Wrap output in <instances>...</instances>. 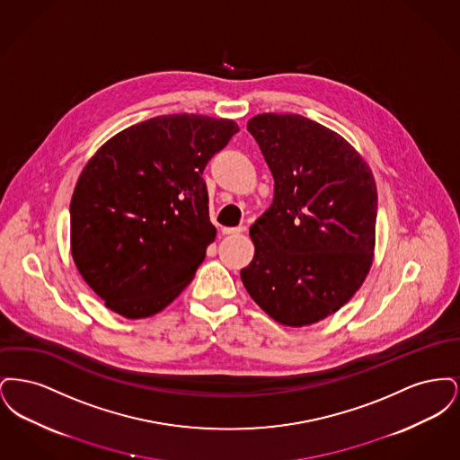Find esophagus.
Masks as SVG:
<instances>
[{"mask_svg":"<svg viewBox=\"0 0 460 460\" xmlns=\"http://www.w3.org/2000/svg\"><path fill=\"white\" fill-rule=\"evenodd\" d=\"M243 233H246V227H244V226H240V227H224V229H222V234H226V236L243 234Z\"/></svg>","mask_w":460,"mask_h":460,"instance_id":"34e87169","label":"esophagus"}]
</instances>
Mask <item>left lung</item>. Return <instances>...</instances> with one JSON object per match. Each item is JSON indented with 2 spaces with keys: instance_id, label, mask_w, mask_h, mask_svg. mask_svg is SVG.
<instances>
[{
  "instance_id": "left-lung-1",
  "label": "left lung",
  "mask_w": 460,
  "mask_h": 460,
  "mask_svg": "<svg viewBox=\"0 0 460 460\" xmlns=\"http://www.w3.org/2000/svg\"><path fill=\"white\" fill-rule=\"evenodd\" d=\"M246 128L274 177V199L250 227L255 255L241 281L279 324L319 323L369 274L374 175L347 139L302 115L261 113Z\"/></svg>"
}]
</instances>
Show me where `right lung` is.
<instances>
[{"label": "right lung", "mask_w": 460, "mask_h": 460, "mask_svg": "<svg viewBox=\"0 0 460 460\" xmlns=\"http://www.w3.org/2000/svg\"><path fill=\"white\" fill-rule=\"evenodd\" d=\"M238 131L229 119L162 115L91 156L70 201V250L110 310L150 317L191 283L217 233L201 174Z\"/></svg>", "instance_id": "right-lung-1"}]
</instances>
